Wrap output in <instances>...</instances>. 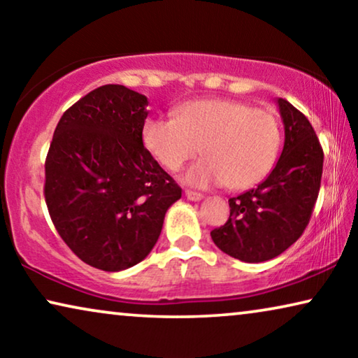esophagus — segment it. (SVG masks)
<instances>
[{"mask_svg": "<svg viewBox=\"0 0 358 358\" xmlns=\"http://www.w3.org/2000/svg\"><path fill=\"white\" fill-rule=\"evenodd\" d=\"M185 197L192 200V202H199V200L203 199V195L200 192H194V190H185Z\"/></svg>", "mask_w": 358, "mask_h": 358, "instance_id": "1", "label": "esophagus"}]
</instances>
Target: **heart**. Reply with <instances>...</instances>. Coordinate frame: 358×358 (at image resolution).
Masks as SVG:
<instances>
[{
	"mask_svg": "<svg viewBox=\"0 0 358 358\" xmlns=\"http://www.w3.org/2000/svg\"><path fill=\"white\" fill-rule=\"evenodd\" d=\"M141 140L168 171H178L202 150L184 180L195 187L227 184L251 189L275 168L282 148V125L272 110L243 101L200 99L174 109V119H146Z\"/></svg>",
	"mask_w": 358,
	"mask_h": 358,
	"instance_id": "b5f03b06",
	"label": "heart"
}]
</instances>
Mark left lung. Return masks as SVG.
Here are the masks:
<instances>
[{
	"mask_svg": "<svg viewBox=\"0 0 358 358\" xmlns=\"http://www.w3.org/2000/svg\"><path fill=\"white\" fill-rule=\"evenodd\" d=\"M285 143L267 179L229 199V218L215 228L212 239L228 256L264 262L292 246L310 223L322 176V153L310 120L278 97Z\"/></svg>",
	"mask_w": 358,
	"mask_h": 358,
	"instance_id": "8db88e82",
	"label": "left lung"
}]
</instances>
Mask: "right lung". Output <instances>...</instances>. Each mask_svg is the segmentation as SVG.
Wrapping results in <instances>:
<instances>
[{
    "mask_svg": "<svg viewBox=\"0 0 358 358\" xmlns=\"http://www.w3.org/2000/svg\"><path fill=\"white\" fill-rule=\"evenodd\" d=\"M148 99L106 85L58 122L45 159V202L58 234L90 266L119 272L143 261L182 189L143 146Z\"/></svg>",
    "mask_w": 358,
    "mask_h": 358,
    "instance_id": "1",
    "label": "right lung"
}]
</instances>
